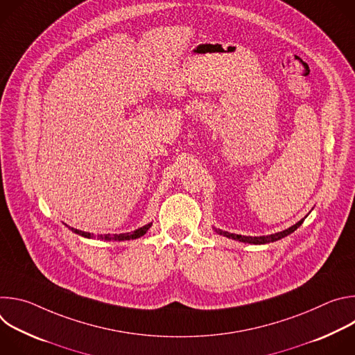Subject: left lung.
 <instances>
[{"mask_svg": "<svg viewBox=\"0 0 355 355\" xmlns=\"http://www.w3.org/2000/svg\"><path fill=\"white\" fill-rule=\"evenodd\" d=\"M303 220L305 219H302V220H299L296 225H293V226H291L289 229H286V230H284V232H278V233H275V234H270V236H260V237H251V236H240V234H233V233H229V232H222V230H216L218 233H220V234H223V236H226V237H229V239H234V240H239V241H243V243H252V244H266V243H271V241H277V240H279V239H282V237H285V236H288V234H291V233H293L302 223H303Z\"/></svg>", "mask_w": 355, "mask_h": 355, "instance_id": "obj_1", "label": "left lung"}]
</instances>
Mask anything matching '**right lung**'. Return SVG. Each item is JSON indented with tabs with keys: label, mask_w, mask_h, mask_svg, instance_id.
Wrapping results in <instances>:
<instances>
[{
	"label": "right lung",
	"mask_w": 355,
	"mask_h": 355,
	"mask_svg": "<svg viewBox=\"0 0 355 355\" xmlns=\"http://www.w3.org/2000/svg\"><path fill=\"white\" fill-rule=\"evenodd\" d=\"M150 226H151V223H148V225H146V226H143V227H140V229H137V230H135V232H130V233H122V234H101V236H98L99 239H103V240H116V241H121V240H133V239H137V237H140V236H143V234H146V232L150 229ZM71 230L74 232V233H77V234H80V236H84V237H88V239H91L92 237V234L91 233H87V232H81V230H77V229H73L71 227Z\"/></svg>",
	"instance_id": "right-lung-1"
}]
</instances>
